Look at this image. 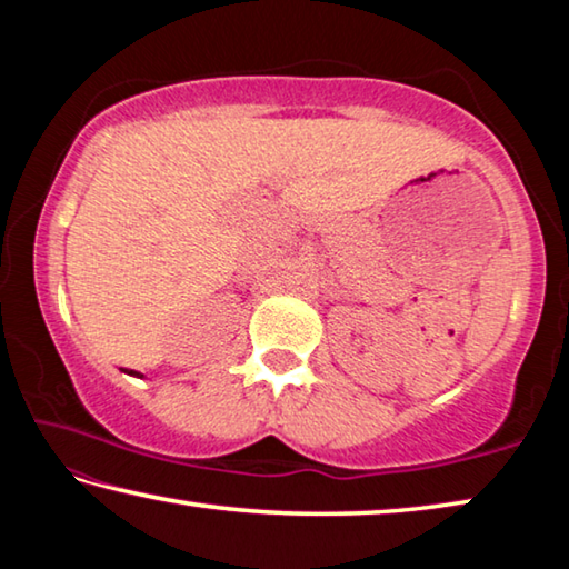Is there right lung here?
I'll return each mask as SVG.
<instances>
[{
  "label": "right lung",
  "instance_id": "right-lung-1",
  "mask_svg": "<svg viewBox=\"0 0 569 569\" xmlns=\"http://www.w3.org/2000/svg\"><path fill=\"white\" fill-rule=\"evenodd\" d=\"M128 373H132V377H140V379H142V373H138V371H128Z\"/></svg>",
  "mask_w": 569,
  "mask_h": 569
}]
</instances>
